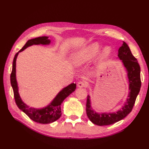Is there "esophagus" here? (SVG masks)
<instances>
[{"label": "esophagus", "instance_id": "obj_1", "mask_svg": "<svg viewBox=\"0 0 149 149\" xmlns=\"http://www.w3.org/2000/svg\"><path fill=\"white\" fill-rule=\"evenodd\" d=\"M77 86L79 88H84L87 86V84L84 81H79L77 84Z\"/></svg>", "mask_w": 149, "mask_h": 149}]
</instances>
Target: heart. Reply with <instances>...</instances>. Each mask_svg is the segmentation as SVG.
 <instances>
[{"instance_id": "obj_1", "label": "heart", "mask_w": 149, "mask_h": 149, "mask_svg": "<svg viewBox=\"0 0 149 149\" xmlns=\"http://www.w3.org/2000/svg\"><path fill=\"white\" fill-rule=\"evenodd\" d=\"M101 45L97 43H95L92 45L88 47L82 51L76 53L73 57V63L76 66H80L84 63L90 61L99 52ZM111 53V49L109 47L104 48L101 54V58H105L110 55Z\"/></svg>"}]
</instances>
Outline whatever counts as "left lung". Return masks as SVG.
I'll return each mask as SVG.
<instances>
[{"instance_id": "8db88e82", "label": "left lung", "mask_w": 149, "mask_h": 149, "mask_svg": "<svg viewBox=\"0 0 149 149\" xmlns=\"http://www.w3.org/2000/svg\"><path fill=\"white\" fill-rule=\"evenodd\" d=\"M118 56L122 60L123 65L127 69L129 82V90L131 91L124 106L121 110L117 111L116 113L98 114L93 111L91 107L90 96H87L86 115L90 121L97 125H111L124 118L132 111L137 95L140 92L141 85L140 66L136 58L132 54L130 49L127 43L124 42L122 46L118 49Z\"/></svg>"}]
</instances>
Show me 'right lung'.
Returning a JSON list of instances; mask_svg holds the SVG:
<instances>
[{"instance_id": "right-lung-1", "label": "right lung", "mask_w": 149, "mask_h": 149, "mask_svg": "<svg viewBox=\"0 0 149 149\" xmlns=\"http://www.w3.org/2000/svg\"><path fill=\"white\" fill-rule=\"evenodd\" d=\"M50 42V41L48 40L47 36L38 37L36 38L28 40L27 43L25 44V45L15 54L13 59L12 71L10 75L11 84L13 88V90L15 100L18 108L26 113L34 122L43 123V124H47V123L54 122L60 118V116L61 115V104L63 102V101L70 94L75 91V88H76V84L72 83L58 93L51 104H49L48 106H47L45 108L40 109L31 108V107H28L26 104L22 102L20 95H19L17 82V79H16V60H17L18 53L23 51L27 47L33 45H39V44L47 45V44H49Z\"/></svg>"}]
</instances>
